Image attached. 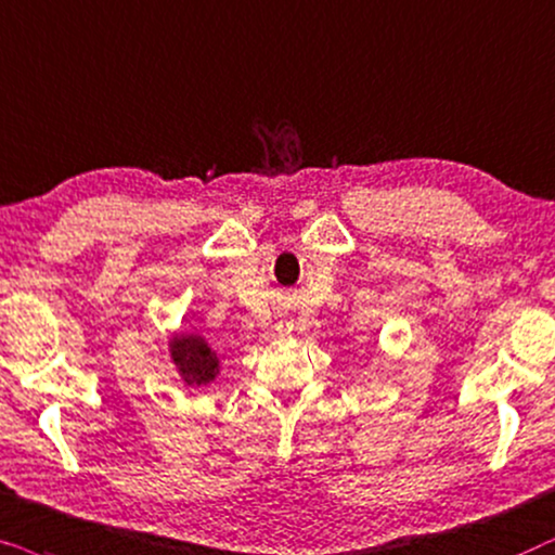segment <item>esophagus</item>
I'll list each match as a JSON object with an SVG mask.
<instances>
[{"instance_id":"esophagus-1","label":"esophagus","mask_w":555,"mask_h":555,"mask_svg":"<svg viewBox=\"0 0 555 555\" xmlns=\"http://www.w3.org/2000/svg\"><path fill=\"white\" fill-rule=\"evenodd\" d=\"M276 330H279V332H284V330H289V327H286V324L282 322V324H276Z\"/></svg>"}]
</instances>
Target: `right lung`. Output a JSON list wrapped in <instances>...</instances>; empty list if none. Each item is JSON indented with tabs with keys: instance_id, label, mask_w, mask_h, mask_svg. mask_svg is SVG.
<instances>
[{
	"instance_id": "1",
	"label": "right lung",
	"mask_w": 555,
	"mask_h": 555,
	"mask_svg": "<svg viewBox=\"0 0 555 555\" xmlns=\"http://www.w3.org/2000/svg\"><path fill=\"white\" fill-rule=\"evenodd\" d=\"M172 358L190 386H203V383L216 380L218 358L203 337H197V335L175 337Z\"/></svg>"
}]
</instances>
